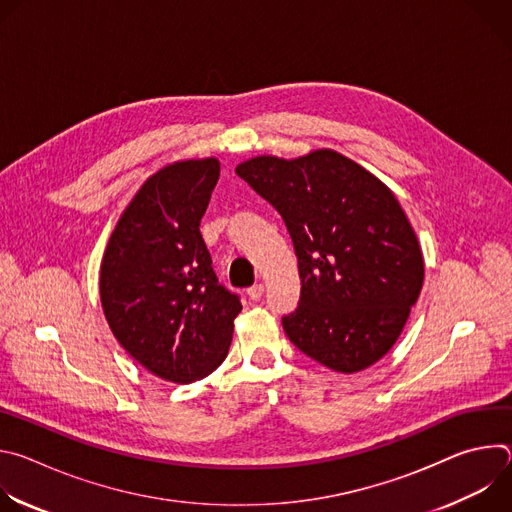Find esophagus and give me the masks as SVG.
<instances>
[{
	"label": "esophagus",
	"instance_id": "34e87169",
	"mask_svg": "<svg viewBox=\"0 0 512 512\" xmlns=\"http://www.w3.org/2000/svg\"><path fill=\"white\" fill-rule=\"evenodd\" d=\"M263 291H265V287H263V283H255V285H251L249 289H247V296L253 300V302H257V300H261V296H263Z\"/></svg>",
	"mask_w": 512,
	"mask_h": 512
}]
</instances>
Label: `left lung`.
Listing matches in <instances>:
<instances>
[{
	"label": "left lung",
	"mask_w": 512,
	"mask_h": 512,
	"mask_svg": "<svg viewBox=\"0 0 512 512\" xmlns=\"http://www.w3.org/2000/svg\"><path fill=\"white\" fill-rule=\"evenodd\" d=\"M237 174L283 218L302 291L287 338L338 373H358L399 338L423 285L417 237L395 194L332 152L259 156Z\"/></svg>",
	"instance_id": "left-lung-1"
}]
</instances>
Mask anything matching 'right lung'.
<instances>
[{"label":"right lung","mask_w":512,"mask_h":512,"mask_svg":"<svg viewBox=\"0 0 512 512\" xmlns=\"http://www.w3.org/2000/svg\"><path fill=\"white\" fill-rule=\"evenodd\" d=\"M221 176L214 158L148 178L109 239L101 304L119 344L172 383L210 375L229 352L241 298L218 283L200 221Z\"/></svg>","instance_id":"add662e5"}]
</instances>
